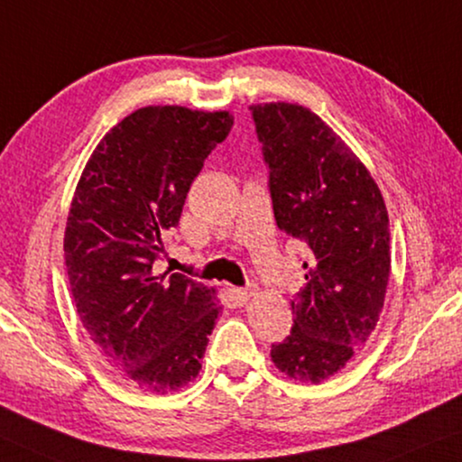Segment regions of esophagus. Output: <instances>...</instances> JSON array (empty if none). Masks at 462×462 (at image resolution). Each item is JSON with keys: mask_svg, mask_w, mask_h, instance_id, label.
Returning <instances> with one entry per match:
<instances>
[{"mask_svg": "<svg viewBox=\"0 0 462 462\" xmlns=\"http://www.w3.org/2000/svg\"><path fill=\"white\" fill-rule=\"evenodd\" d=\"M257 293V287L255 284H246V287H243V289H232V297H234V301H236L238 305H243V303H246L249 301V299Z\"/></svg>", "mask_w": 462, "mask_h": 462, "instance_id": "34e87169", "label": "esophagus"}]
</instances>
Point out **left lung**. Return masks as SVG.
<instances>
[{"label":"left lung","mask_w":462,"mask_h":462,"mask_svg":"<svg viewBox=\"0 0 462 462\" xmlns=\"http://www.w3.org/2000/svg\"><path fill=\"white\" fill-rule=\"evenodd\" d=\"M278 228L310 251L291 335L272 346L284 374L322 383L368 341L392 268L379 186L346 142L310 108L251 106Z\"/></svg>","instance_id":"obj_1"}]
</instances>
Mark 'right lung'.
<instances>
[{
    "label": "right lung",
    "mask_w": 462,
    "mask_h": 462,
    "mask_svg": "<svg viewBox=\"0 0 462 462\" xmlns=\"http://www.w3.org/2000/svg\"><path fill=\"white\" fill-rule=\"evenodd\" d=\"M232 123L226 110L138 108L100 140L70 203L64 263L77 314L104 358L148 392L199 374L222 310L216 289L159 274L154 262Z\"/></svg>",
    "instance_id": "right-lung-1"
}]
</instances>
